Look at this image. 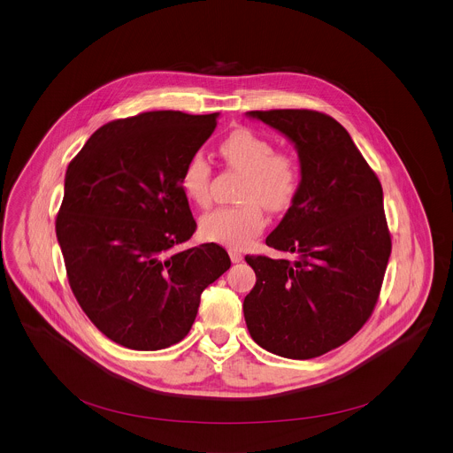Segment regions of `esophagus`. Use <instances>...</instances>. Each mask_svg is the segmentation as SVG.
I'll return each instance as SVG.
<instances>
[{"label":"esophagus","mask_w":453,"mask_h":453,"mask_svg":"<svg viewBox=\"0 0 453 453\" xmlns=\"http://www.w3.org/2000/svg\"><path fill=\"white\" fill-rule=\"evenodd\" d=\"M229 257H231L233 264H238V262H242L243 254H242L238 249H229Z\"/></svg>","instance_id":"34e87169"}]
</instances>
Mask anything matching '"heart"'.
Wrapping results in <instances>:
<instances>
[{"instance_id": "heart-1", "label": "heart", "mask_w": 453, "mask_h": 453, "mask_svg": "<svg viewBox=\"0 0 453 453\" xmlns=\"http://www.w3.org/2000/svg\"><path fill=\"white\" fill-rule=\"evenodd\" d=\"M224 163L243 173L236 206H220L201 219V233L211 242L243 247L267 226L265 208L271 213L288 211L301 193L303 172L299 161L276 143L250 128H234L219 143ZM211 163L203 154H191L180 172L182 196L196 206L211 201Z\"/></svg>"}]
</instances>
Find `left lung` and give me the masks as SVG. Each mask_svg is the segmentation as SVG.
<instances>
[{"instance_id": "left-lung-1", "label": "left lung", "mask_w": 453, "mask_h": 453, "mask_svg": "<svg viewBox=\"0 0 453 453\" xmlns=\"http://www.w3.org/2000/svg\"><path fill=\"white\" fill-rule=\"evenodd\" d=\"M299 152L303 186L265 243L287 254L245 256L256 285L243 299L250 337L287 358L346 344L369 320L393 242L381 184L346 128L311 109L250 111Z\"/></svg>"}]
</instances>
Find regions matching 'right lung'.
Returning a JSON list of instances; mask_svg holds the SVG:
<instances>
[{"instance_id":"1","label":"right lung","mask_w":453,"mask_h":453,"mask_svg":"<svg viewBox=\"0 0 453 453\" xmlns=\"http://www.w3.org/2000/svg\"><path fill=\"white\" fill-rule=\"evenodd\" d=\"M217 112L149 111L105 123L72 159L55 233L72 292L93 325L128 349L182 341L201 294L231 260L224 247L175 249L197 229L179 186Z\"/></svg>"}]
</instances>
